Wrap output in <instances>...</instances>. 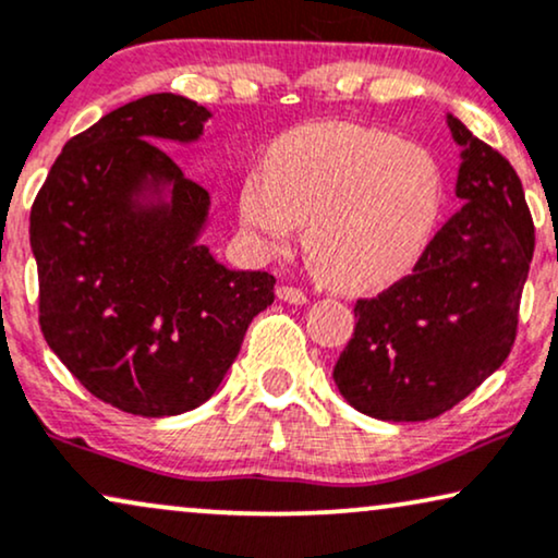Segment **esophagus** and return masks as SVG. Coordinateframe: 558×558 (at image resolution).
<instances>
[{
	"instance_id": "obj_1",
	"label": "esophagus",
	"mask_w": 558,
	"mask_h": 558,
	"mask_svg": "<svg viewBox=\"0 0 558 558\" xmlns=\"http://www.w3.org/2000/svg\"><path fill=\"white\" fill-rule=\"evenodd\" d=\"M278 295L283 301H288V303H306L308 301V295L301 291V288H295V286H280L278 288Z\"/></svg>"
}]
</instances>
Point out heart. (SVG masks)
Segmentation results:
<instances>
[{
  "label": "heart",
  "mask_w": 558,
  "mask_h": 558,
  "mask_svg": "<svg viewBox=\"0 0 558 558\" xmlns=\"http://www.w3.org/2000/svg\"><path fill=\"white\" fill-rule=\"evenodd\" d=\"M442 178L417 144L361 123H306L267 151L239 218L250 236L280 246L306 227L303 250L322 283L371 293L412 270L433 236Z\"/></svg>",
  "instance_id": "1"
}]
</instances>
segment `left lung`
Instances as JSON below:
<instances>
[{
    "label": "left lung",
    "mask_w": 558,
    "mask_h": 558,
    "mask_svg": "<svg viewBox=\"0 0 558 558\" xmlns=\"http://www.w3.org/2000/svg\"><path fill=\"white\" fill-rule=\"evenodd\" d=\"M463 146V208L429 239L412 272L357 299L335 384L357 412L389 422L440 417L510 355L535 229L523 182L497 149L448 116Z\"/></svg>",
    "instance_id": "1"
}]
</instances>
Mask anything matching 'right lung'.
I'll list each match as a JSON object with an SVG mask.
<instances>
[{
	"label": "right lung",
	"instance_id": "obj_1",
	"mask_svg": "<svg viewBox=\"0 0 558 558\" xmlns=\"http://www.w3.org/2000/svg\"><path fill=\"white\" fill-rule=\"evenodd\" d=\"M210 112L159 92L66 141L31 208L38 322L92 397L138 417H172L214 397L250 322L275 299L265 270H229L195 236L208 190L151 138L190 141ZM146 177L167 209L132 208Z\"/></svg>",
	"mask_w": 558,
	"mask_h": 558
}]
</instances>
